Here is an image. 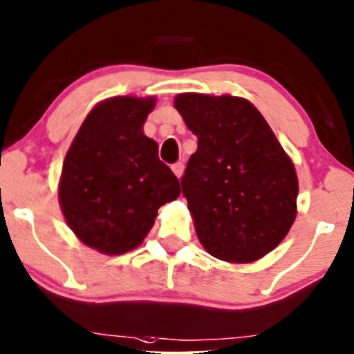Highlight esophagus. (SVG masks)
I'll return each mask as SVG.
<instances>
[{
    "instance_id": "obj_1",
    "label": "esophagus",
    "mask_w": 354,
    "mask_h": 354,
    "mask_svg": "<svg viewBox=\"0 0 354 354\" xmlns=\"http://www.w3.org/2000/svg\"><path fill=\"white\" fill-rule=\"evenodd\" d=\"M172 171H174V174H176V176H177L178 178L182 177V174H183V162H182V160H178V162L174 164Z\"/></svg>"
}]
</instances>
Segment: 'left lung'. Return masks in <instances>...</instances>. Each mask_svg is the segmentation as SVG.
<instances>
[{
	"instance_id": "obj_1",
	"label": "left lung",
	"mask_w": 354,
	"mask_h": 354,
	"mask_svg": "<svg viewBox=\"0 0 354 354\" xmlns=\"http://www.w3.org/2000/svg\"><path fill=\"white\" fill-rule=\"evenodd\" d=\"M174 107L198 138L182 192L209 255L250 263L272 252L296 219L295 164L244 97L177 94Z\"/></svg>"
}]
</instances>
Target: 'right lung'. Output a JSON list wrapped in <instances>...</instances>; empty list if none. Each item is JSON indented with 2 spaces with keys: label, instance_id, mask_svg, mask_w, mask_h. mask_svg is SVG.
<instances>
[{
  "label": "right lung",
  "instance_id": "obj_1",
  "mask_svg": "<svg viewBox=\"0 0 354 354\" xmlns=\"http://www.w3.org/2000/svg\"><path fill=\"white\" fill-rule=\"evenodd\" d=\"M154 105L156 97L136 95L99 102L63 160L59 208L75 236L100 254L141 245L158 209L180 195V182L143 131Z\"/></svg>",
  "mask_w": 354,
  "mask_h": 354
}]
</instances>
